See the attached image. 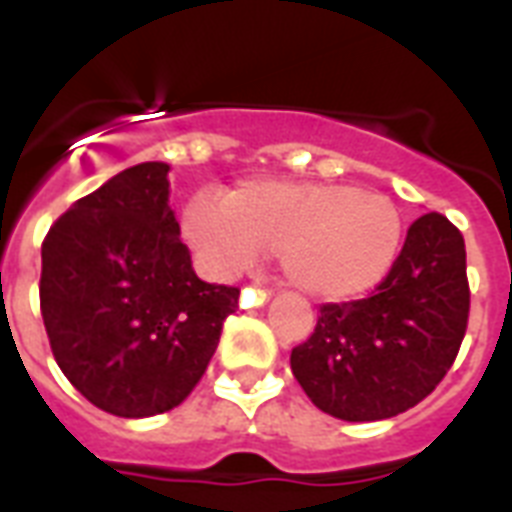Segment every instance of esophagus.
I'll return each mask as SVG.
<instances>
[{
	"label": "esophagus",
	"instance_id": "34e87169",
	"mask_svg": "<svg viewBox=\"0 0 512 512\" xmlns=\"http://www.w3.org/2000/svg\"><path fill=\"white\" fill-rule=\"evenodd\" d=\"M268 300H271V295L263 292V289H257V292L244 289V292H241V308H255V305H265Z\"/></svg>",
	"mask_w": 512,
	"mask_h": 512
}]
</instances>
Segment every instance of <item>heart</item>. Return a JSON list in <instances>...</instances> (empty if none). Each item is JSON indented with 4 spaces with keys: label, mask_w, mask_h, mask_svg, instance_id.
I'll return each instance as SVG.
<instances>
[{
    "label": "heart",
    "mask_w": 512,
    "mask_h": 512,
    "mask_svg": "<svg viewBox=\"0 0 512 512\" xmlns=\"http://www.w3.org/2000/svg\"><path fill=\"white\" fill-rule=\"evenodd\" d=\"M180 231L215 279H236L265 252L295 292L348 303L380 287L396 265L404 217L390 196L356 185L247 180L225 199L191 196Z\"/></svg>",
    "instance_id": "1"
}]
</instances>
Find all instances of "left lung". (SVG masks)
Here are the masks:
<instances>
[{"instance_id": "1", "label": "left lung", "mask_w": 512, "mask_h": 512, "mask_svg": "<svg viewBox=\"0 0 512 512\" xmlns=\"http://www.w3.org/2000/svg\"><path fill=\"white\" fill-rule=\"evenodd\" d=\"M470 311L465 239L428 212L406 231L374 295L321 305L313 335L292 350V374L321 412L345 422L388 420L444 380Z\"/></svg>"}]
</instances>
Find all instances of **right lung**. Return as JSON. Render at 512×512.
<instances>
[{"mask_svg":"<svg viewBox=\"0 0 512 512\" xmlns=\"http://www.w3.org/2000/svg\"><path fill=\"white\" fill-rule=\"evenodd\" d=\"M170 164L119 172L58 217L42 244V319L60 372L116 417L183 404L239 289L191 268L170 207Z\"/></svg>","mask_w":512,"mask_h":512,"instance_id":"add662e5","label":"right lung"}]
</instances>
